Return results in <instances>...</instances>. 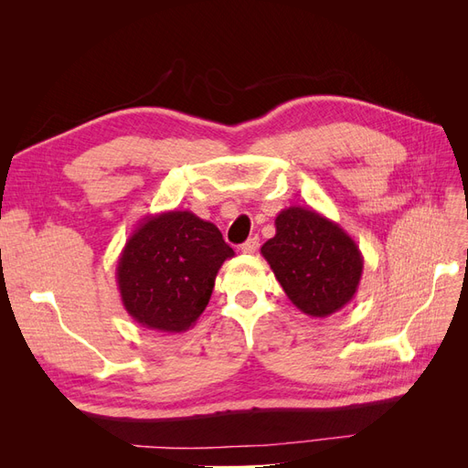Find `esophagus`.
Wrapping results in <instances>:
<instances>
[{"label": "esophagus", "instance_id": "1", "mask_svg": "<svg viewBox=\"0 0 468 468\" xmlns=\"http://www.w3.org/2000/svg\"><path fill=\"white\" fill-rule=\"evenodd\" d=\"M260 248V238L258 236H253V238H250V239H246V242L239 246V250H242L244 253H256V250Z\"/></svg>", "mask_w": 468, "mask_h": 468}]
</instances>
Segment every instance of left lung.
Returning <instances> with one entry per match:
<instances>
[{
	"label": "left lung",
	"mask_w": 468,
	"mask_h": 468,
	"mask_svg": "<svg viewBox=\"0 0 468 468\" xmlns=\"http://www.w3.org/2000/svg\"><path fill=\"white\" fill-rule=\"evenodd\" d=\"M282 291L301 313L332 316L351 303L363 275L359 246L314 208L289 207L275 217V236L261 246Z\"/></svg>",
	"instance_id": "obj_1"
}]
</instances>
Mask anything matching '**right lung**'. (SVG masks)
I'll return each instance as SVG.
<instances>
[{
  "label": "right lung",
  "instance_id": "obj_1",
  "mask_svg": "<svg viewBox=\"0 0 468 468\" xmlns=\"http://www.w3.org/2000/svg\"><path fill=\"white\" fill-rule=\"evenodd\" d=\"M234 258L215 224L191 210L140 218L117 261V287L129 316L148 330L181 334L207 308L218 269Z\"/></svg>",
  "mask_w": 468,
  "mask_h": 468
}]
</instances>
